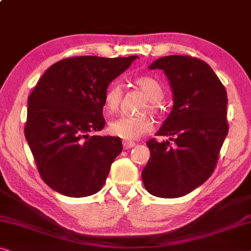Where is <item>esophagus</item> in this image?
<instances>
[{"label":"esophagus","instance_id":"1","mask_svg":"<svg viewBox=\"0 0 251 251\" xmlns=\"http://www.w3.org/2000/svg\"><path fill=\"white\" fill-rule=\"evenodd\" d=\"M123 147L124 149H130V148L135 147V142H132V141H123Z\"/></svg>","mask_w":251,"mask_h":251}]
</instances>
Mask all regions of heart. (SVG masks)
Wrapping results in <instances>:
<instances>
[{
  "label": "heart",
  "instance_id": "heart-1",
  "mask_svg": "<svg viewBox=\"0 0 251 251\" xmlns=\"http://www.w3.org/2000/svg\"><path fill=\"white\" fill-rule=\"evenodd\" d=\"M135 85L142 91L148 99V103H144L141 111H158V103L164 98V90L156 79L143 76L135 79ZM123 99V87L121 84L112 83L108 86L103 97V108L107 114H114L119 109ZM152 129V121L146 115L123 116L109 123V132L112 135L124 140H134Z\"/></svg>",
  "mask_w": 251,
  "mask_h": 251
}]
</instances>
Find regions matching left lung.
<instances>
[{"label": "left lung", "instance_id": "left-lung-1", "mask_svg": "<svg viewBox=\"0 0 251 251\" xmlns=\"http://www.w3.org/2000/svg\"><path fill=\"white\" fill-rule=\"evenodd\" d=\"M149 69L164 70L174 104L156 133L169 139L147 142L150 159L142 181L152 196L182 197L214 172L228 132L226 90L206 62L191 56H162Z\"/></svg>", "mask_w": 251, "mask_h": 251}]
</instances>
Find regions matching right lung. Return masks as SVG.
<instances>
[{"mask_svg":"<svg viewBox=\"0 0 251 251\" xmlns=\"http://www.w3.org/2000/svg\"><path fill=\"white\" fill-rule=\"evenodd\" d=\"M139 58L75 56L55 62L28 98L25 136L43 181L63 196L94 195L103 186L121 137L93 135L105 125L109 84Z\"/></svg>","mask_w":251,"mask_h":251,"instance_id":"1","label":"right lung"}]
</instances>
